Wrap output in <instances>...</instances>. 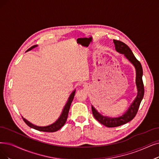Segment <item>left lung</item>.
Masks as SVG:
<instances>
[{
	"label": "left lung",
	"instance_id": "1",
	"mask_svg": "<svg viewBox=\"0 0 159 159\" xmlns=\"http://www.w3.org/2000/svg\"><path fill=\"white\" fill-rule=\"evenodd\" d=\"M113 42L115 43L117 52L124 54L126 57L134 65L136 69V85L138 87V94L134 102L131 104L128 111L124 115L119 117L111 118L102 116L94 108V107L92 106V112L94 118L99 123L107 126V127H116V126L127 123L134 119L137 114L139 105H140L144 95V85L142 80L143 69L141 63L136 59L131 49L126 44L121 41L117 40H113Z\"/></svg>",
	"mask_w": 159,
	"mask_h": 159
}]
</instances>
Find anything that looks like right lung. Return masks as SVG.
Returning <instances> with one entry per match:
<instances>
[{
  "mask_svg": "<svg viewBox=\"0 0 159 159\" xmlns=\"http://www.w3.org/2000/svg\"><path fill=\"white\" fill-rule=\"evenodd\" d=\"M37 46H38L37 45L33 46L32 47H30L29 49H28L27 50V52L31 50L32 49H33L34 48H36ZM75 91H73L72 93L70 94V97L68 98L67 103L66 104V105L64 107V109H63V110H62V113L61 114V116H60L59 119L57 120L55 123H54L53 124L49 125V126H38L33 125L32 123H30V122H29L28 120H27L23 118L24 122L26 123L29 126H30V128H33L34 129H36V130H39V131L47 132H56V131L59 130L62 127V126H64V125L65 124V123L66 121L70 107V105L72 104V102L74 99V95H75Z\"/></svg>",
  "mask_w": 159,
  "mask_h": 159,
  "instance_id": "add662e5",
  "label": "right lung"
}]
</instances>
